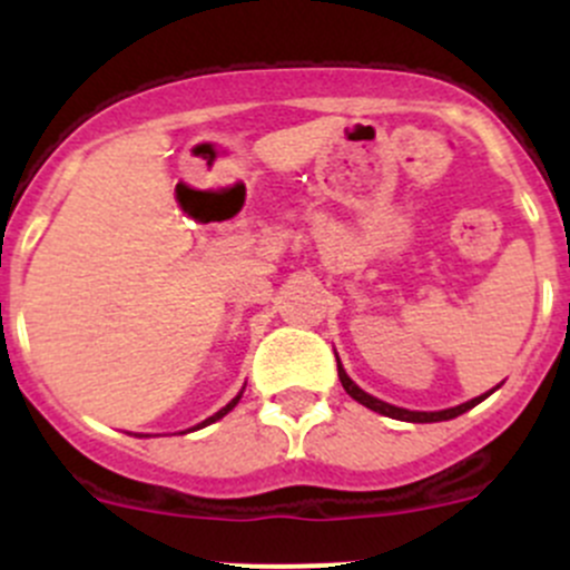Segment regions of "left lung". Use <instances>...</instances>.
I'll return each instance as SVG.
<instances>
[{
  "label": "left lung",
  "mask_w": 570,
  "mask_h": 570,
  "mask_svg": "<svg viewBox=\"0 0 570 570\" xmlns=\"http://www.w3.org/2000/svg\"><path fill=\"white\" fill-rule=\"evenodd\" d=\"M338 381H342L344 392H347L350 396H353L355 402H361V405L372 407V411L383 413V416L402 419V422H422V424H424V422H444V419H455V416H461V413L469 411V407H474L476 402H482V400H485L488 394L493 392V389H491V392H488V394H482V396H474V400L463 402V405H458V407H446V411H433V413H428V411H405V407L389 405V402H383V400H375V396H372V394L361 392V389L355 386L353 381H350V377H347V372L342 370V364H338Z\"/></svg>",
  "instance_id": "8db88e82"
}]
</instances>
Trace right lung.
<instances>
[{
  "mask_svg": "<svg viewBox=\"0 0 570 570\" xmlns=\"http://www.w3.org/2000/svg\"><path fill=\"white\" fill-rule=\"evenodd\" d=\"M237 402H239V394H237V396H234V400H232V402H228V405H226V407H220V411H217V413H215V416H209V419H206V422H200V424H198V428H206V424H212V422H217V419H220V416H226V413H228V411H232V407H234V405H237Z\"/></svg>",
  "mask_w": 570,
  "mask_h": 570,
  "instance_id": "obj_1",
  "label": "right lung"
}]
</instances>
